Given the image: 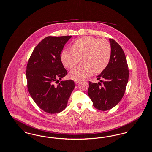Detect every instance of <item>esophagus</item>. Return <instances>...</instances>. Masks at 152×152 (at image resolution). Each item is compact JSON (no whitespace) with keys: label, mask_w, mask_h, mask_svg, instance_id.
I'll use <instances>...</instances> for the list:
<instances>
[{"label":"esophagus","mask_w":152,"mask_h":152,"mask_svg":"<svg viewBox=\"0 0 152 152\" xmlns=\"http://www.w3.org/2000/svg\"><path fill=\"white\" fill-rule=\"evenodd\" d=\"M75 84H77V83H79V81H78V80H75Z\"/></svg>","instance_id":"1"}]
</instances>
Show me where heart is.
<instances>
[{
    "mask_svg": "<svg viewBox=\"0 0 152 152\" xmlns=\"http://www.w3.org/2000/svg\"><path fill=\"white\" fill-rule=\"evenodd\" d=\"M72 51L63 50L61 61L69 69L76 67L81 60L83 67H77L69 73V77L73 80L85 79L94 72H102L109 64L111 56V46L104 39H98L91 36L84 37L77 39L71 46Z\"/></svg>",
    "mask_w": 152,
    "mask_h": 152,
    "instance_id": "heart-1",
    "label": "heart"
}]
</instances>
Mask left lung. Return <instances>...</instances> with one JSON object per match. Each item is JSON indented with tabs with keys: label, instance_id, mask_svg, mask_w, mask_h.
<instances>
[{
	"label": "left lung",
	"instance_id": "1",
	"mask_svg": "<svg viewBox=\"0 0 152 152\" xmlns=\"http://www.w3.org/2000/svg\"><path fill=\"white\" fill-rule=\"evenodd\" d=\"M109 41L112 50L109 64L97 77L103 84L89 81L88 90L93 106L102 111L111 109L120 102L129 77L127 62L123 49L115 40L110 38Z\"/></svg>",
	"mask_w": 152,
	"mask_h": 152
}]
</instances>
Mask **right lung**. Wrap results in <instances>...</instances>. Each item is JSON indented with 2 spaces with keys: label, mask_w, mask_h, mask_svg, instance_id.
<instances>
[{
  "label": "right lung",
  "mask_w": 152,
  "mask_h": 152,
  "mask_svg": "<svg viewBox=\"0 0 152 152\" xmlns=\"http://www.w3.org/2000/svg\"><path fill=\"white\" fill-rule=\"evenodd\" d=\"M72 37L48 36L31 53L26 66L28 91L37 106L49 114L62 111L75 86L73 80L61 81L67 74L61 59V51Z\"/></svg>",
  "instance_id": "obj_1"
}]
</instances>
